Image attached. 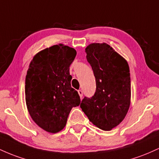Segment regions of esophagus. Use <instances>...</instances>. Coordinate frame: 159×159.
Segmentation results:
<instances>
[{"instance_id": "34e87169", "label": "esophagus", "mask_w": 159, "mask_h": 159, "mask_svg": "<svg viewBox=\"0 0 159 159\" xmlns=\"http://www.w3.org/2000/svg\"><path fill=\"white\" fill-rule=\"evenodd\" d=\"M78 94H79L80 97L82 98V96H83V91H82L81 90H78Z\"/></svg>"}]
</instances>
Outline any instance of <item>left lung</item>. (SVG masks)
Segmentation results:
<instances>
[{
	"mask_svg": "<svg viewBox=\"0 0 159 159\" xmlns=\"http://www.w3.org/2000/svg\"><path fill=\"white\" fill-rule=\"evenodd\" d=\"M85 52L96 89L92 97L83 98L80 107L93 125L110 131L123 121L130 106L129 64L106 43H92Z\"/></svg>",
	"mask_w": 159,
	"mask_h": 159,
	"instance_id": "left-lung-1",
	"label": "left lung"
}]
</instances>
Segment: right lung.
<instances>
[{"instance_id": "add662e5", "label": "right lung", "mask_w": 159, "mask_h": 159, "mask_svg": "<svg viewBox=\"0 0 159 159\" xmlns=\"http://www.w3.org/2000/svg\"><path fill=\"white\" fill-rule=\"evenodd\" d=\"M76 51L63 44L41 51L30 62L25 78V100L29 114L40 128L50 133L61 131L73 107L81 102L71 87L69 66Z\"/></svg>"}]
</instances>
